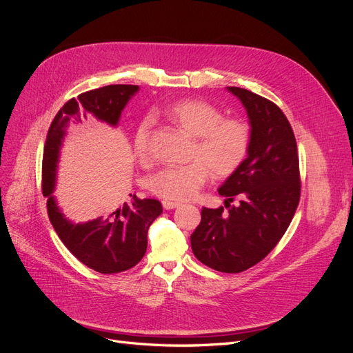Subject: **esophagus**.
<instances>
[{
  "label": "esophagus",
  "instance_id": "1",
  "mask_svg": "<svg viewBox=\"0 0 353 353\" xmlns=\"http://www.w3.org/2000/svg\"><path fill=\"white\" fill-rule=\"evenodd\" d=\"M162 204H163V208H165V210H173V208H177V207H180V205H181L180 203L170 201V200H163V201H162Z\"/></svg>",
  "mask_w": 353,
  "mask_h": 353
}]
</instances>
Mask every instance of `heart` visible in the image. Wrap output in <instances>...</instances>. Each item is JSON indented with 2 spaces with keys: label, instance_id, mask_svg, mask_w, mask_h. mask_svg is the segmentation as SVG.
I'll return each instance as SVG.
<instances>
[{
  "label": "heart",
  "instance_id": "1",
  "mask_svg": "<svg viewBox=\"0 0 353 353\" xmlns=\"http://www.w3.org/2000/svg\"><path fill=\"white\" fill-rule=\"evenodd\" d=\"M185 135L197 139L193 163L168 166L149 179L152 193L170 201L194 199L210 177V169L218 177L234 174L248 156L250 132L245 122L223 119L222 112L203 100H183L165 111ZM149 121L145 119L135 132L134 149L141 160L149 157Z\"/></svg>",
  "mask_w": 353,
  "mask_h": 353
}]
</instances>
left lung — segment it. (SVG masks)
<instances>
[{
  "instance_id": "obj_1",
  "label": "left lung",
  "mask_w": 353,
  "mask_h": 353,
  "mask_svg": "<svg viewBox=\"0 0 353 353\" xmlns=\"http://www.w3.org/2000/svg\"><path fill=\"white\" fill-rule=\"evenodd\" d=\"M242 103L250 126V145L241 168L218 193L225 207L235 195L240 205L203 208L191 234V249L205 266L239 273L266 258L294 216L300 200L299 154L294 132L283 111L249 90L227 87Z\"/></svg>"
}]
</instances>
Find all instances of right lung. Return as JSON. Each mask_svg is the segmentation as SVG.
<instances>
[{
	"instance_id": "right-lung-1",
	"label": "right lung",
	"mask_w": 353,
	"mask_h": 353,
	"mask_svg": "<svg viewBox=\"0 0 353 353\" xmlns=\"http://www.w3.org/2000/svg\"><path fill=\"white\" fill-rule=\"evenodd\" d=\"M139 85L115 84L80 94L54 117L43 149L42 193L48 199V215L61 242L87 268L104 273H119L134 268L148 248V230L162 214L157 200H139L134 194L130 204L110 208L99 218L74 222L66 216L53 194L57 184L60 153L72 123H83L88 117L112 128L119 123L126 104ZM132 196V194H130Z\"/></svg>"
}]
</instances>
